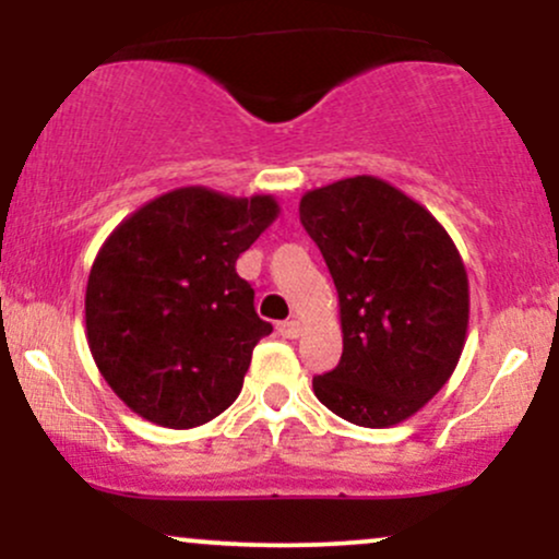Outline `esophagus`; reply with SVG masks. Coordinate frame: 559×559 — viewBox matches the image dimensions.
Returning a JSON list of instances; mask_svg holds the SVG:
<instances>
[{
  "label": "esophagus",
  "instance_id": "obj_1",
  "mask_svg": "<svg viewBox=\"0 0 559 559\" xmlns=\"http://www.w3.org/2000/svg\"><path fill=\"white\" fill-rule=\"evenodd\" d=\"M278 333L284 338H297L299 333H301L299 320H284V323H278Z\"/></svg>",
  "mask_w": 559,
  "mask_h": 559
}]
</instances>
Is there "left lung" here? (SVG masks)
<instances>
[{
  "mask_svg": "<svg viewBox=\"0 0 559 559\" xmlns=\"http://www.w3.org/2000/svg\"><path fill=\"white\" fill-rule=\"evenodd\" d=\"M299 221L338 292L344 352L312 378L338 418L389 428L439 394L465 346V262L436 217L376 176L307 191Z\"/></svg>",
  "mask_w": 559,
  "mask_h": 559,
  "instance_id": "obj_1",
  "label": "left lung"
}]
</instances>
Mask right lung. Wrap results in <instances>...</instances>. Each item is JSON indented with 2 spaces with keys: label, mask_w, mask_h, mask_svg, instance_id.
<instances>
[{
  "label": "right lung",
  "mask_w": 559,
  "mask_h": 559,
  "mask_svg": "<svg viewBox=\"0 0 559 559\" xmlns=\"http://www.w3.org/2000/svg\"><path fill=\"white\" fill-rule=\"evenodd\" d=\"M271 194L183 186L107 236L86 284V338L115 394L144 420L194 428L243 386L252 349L273 331L236 260L278 217Z\"/></svg>",
  "instance_id": "right-lung-1"
}]
</instances>
